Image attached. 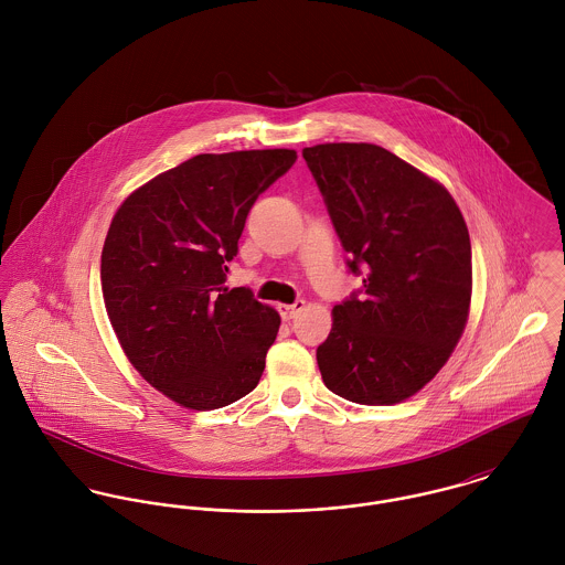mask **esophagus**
<instances>
[{"mask_svg": "<svg viewBox=\"0 0 565 565\" xmlns=\"http://www.w3.org/2000/svg\"><path fill=\"white\" fill-rule=\"evenodd\" d=\"M305 300H296L294 305H280L278 307V311H280V316H282V320H294L302 309H305Z\"/></svg>", "mask_w": 565, "mask_h": 565, "instance_id": "obj_1", "label": "esophagus"}]
</instances>
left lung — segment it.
<instances>
[{"instance_id": "1", "label": "left lung", "mask_w": 565, "mask_h": 565, "mask_svg": "<svg viewBox=\"0 0 565 565\" xmlns=\"http://www.w3.org/2000/svg\"><path fill=\"white\" fill-rule=\"evenodd\" d=\"M363 289L332 309L323 385L356 404L417 394L450 359L470 313L472 245L437 180L372 143L305 148Z\"/></svg>"}]
</instances>
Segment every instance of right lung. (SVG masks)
Wrapping results in <instances>:
<instances>
[{"label":"right lung","mask_w":565,"mask_h":565,"mask_svg":"<svg viewBox=\"0 0 565 565\" xmlns=\"http://www.w3.org/2000/svg\"><path fill=\"white\" fill-rule=\"evenodd\" d=\"M294 150L198 154L117 209L102 249V294L137 372L173 403L211 411L249 394L280 316L228 289L256 198L291 169Z\"/></svg>","instance_id":"right-lung-1"}]
</instances>
